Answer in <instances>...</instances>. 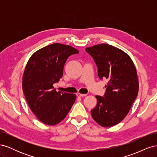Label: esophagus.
Wrapping results in <instances>:
<instances>
[{
	"label": "esophagus",
	"instance_id": "1",
	"mask_svg": "<svg viewBox=\"0 0 157 157\" xmlns=\"http://www.w3.org/2000/svg\"><path fill=\"white\" fill-rule=\"evenodd\" d=\"M77 96H78V97H84V96H86V94H80V93H77Z\"/></svg>",
	"mask_w": 157,
	"mask_h": 157
}]
</instances>
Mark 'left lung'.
Returning <instances> with one entry per match:
<instances>
[{
	"label": "left lung",
	"instance_id": "obj_1",
	"mask_svg": "<svg viewBox=\"0 0 157 157\" xmlns=\"http://www.w3.org/2000/svg\"><path fill=\"white\" fill-rule=\"evenodd\" d=\"M86 52L96 64L99 78L108 79L105 94L96 96L91 115L101 126H115L127 115L138 94L135 65L124 52L107 44L88 47Z\"/></svg>",
	"mask_w": 157,
	"mask_h": 157
}]
</instances>
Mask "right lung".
Wrapping results in <instances>:
<instances>
[{"mask_svg": "<svg viewBox=\"0 0 157 157\" xmlns=\"http://www.w3.org/2000/svg\"><path fill=\"white\" fill-rule=\"evenodd\" d=\"M76 54L78 51L73 47L54 43L37 50L27 63L23 92L31 111L46 124L63 120L75 101V94L56 92L53 84L62 77L67 58Z\"/></svg>", "mask_w": 157, "mask_h": 157, "instance_id": "right-lung-1", "label": "right lung"}]
</instances>
